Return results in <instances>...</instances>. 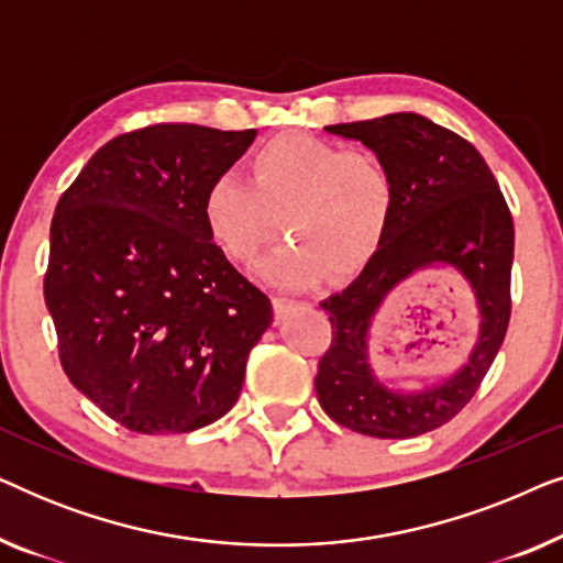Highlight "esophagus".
I'll list each match as a JSON object with an SVG mask.
<instances>
[{"label": "esophagus", "instance_id": "esophagus-1", "mask_svg": "<svg viewBox=\"0 0 563 563\" xmlns=\"http://www.w3.org/2000/svg\"><path fill=\"white\" fill-rule=\"evenodd\" d=\"M272 302H274V312H276V314H282L284 310H287V307H289L291 302H295V299H289V297H282V295H276V297L272 299Z\"/></svg>", "mask_w": 563, "mask_h": 563}]
</instances>
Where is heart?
I'll list each match as a JSON object with an SVG mask.
<instances>
[{"instance_id":"obj_1","label":"heart","mask_w":563,"mask_h":563,"mask_svg":"<svg viewBox=\"0 0 563 563\" xmlns=\"http://www.w3.org/2000/svg\"><path fill=\"white\" fill-rule=\"evenodd\" d=\"M251 181L220 172L207 184L202 220L214 245L235 264H253L282 233L291 241L264 264L284 287H307L322 272L351 276L382 249L395 181L366 151L312 135H276L251 156Z\"/></svg>"}]
</instances>
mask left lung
Wrapping results in <instances>:
<instances>
[{"mask_svg":"<svg viewBox=\"0 0 563 563\" xmlns=\"http://www.w3.org/2000/svg\"><path fill=\"white\" fill-rule=\"evenodd\" d=\"M328 133L353 137L376 153L395 181V214L382 249L341 295L320 302L333 341L314 376L320 407L338 426L372 438H415L464 410L479 389L510 322L512 214L487 161L464 137L415 112L343 122ZM451 265L481 307V338L449 380L418 393L382 385L367 364L373 314L415 273Z\"/></svg>","mask_w":563,"mask_h":563,"instance_id":"obj_1","label":"left lung"}]
</instances>
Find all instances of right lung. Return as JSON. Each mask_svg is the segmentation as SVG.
Listing matches in <instances>:
<instances>
[{
    "instance_id": "add662e5",
    "label": "right lung",
    "mask_w": 563,
    "mask_h": 563,
    "mask_svg": "<svg viewBox=\"0 0 563 563\" xmlns=\"http://www.w3.org/2000/svg\"><path fill=\"white\" fill-rule=\"evenodd\" d=\"M256 130L161 122L104 143L60 195L43 295L60 366L133 433H189L238 402L274 310L212 243L202 197Z\"/></svg>"
}]
</instances>
